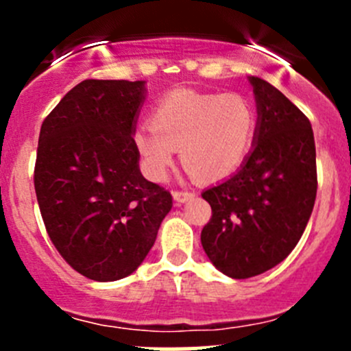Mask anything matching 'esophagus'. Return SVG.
<instances>
[{
	"label": "esophagus",
	"instance_id": "obj_1",
	"mask_svg": "<svg viewBox=\"0 0 351 351\" xmlns=\"http://www.w3.org/2000/svg\"><path fill=\"white\" fill-rule=\"evenodd\" d=\"M195 197V193L192 192H180V190H176V192H173V198H175L176 204H185V202H189L190 198Z\"/></svg>",
	"mask_w": 351,
	"mask_h": 351
}]
</instances>
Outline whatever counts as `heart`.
Listing matches in <instances>:
<instances>
[{"mask_svg": "<svg viewBox=\"0 0 351 351\" xmlns=\"http://www.w3.org/2000/svg\"><path fill=\"white\" fill-rule=\"evenodd\" d=\"M149 125L134 132L147 178L162 182L180 151L183 166L197 180L219 182L244 165L258 119L241 95L175 90L156 105Z\"/></svg>", "mask_w": 351, "mask_h": 351, "instance_id": "heart-1", "label": "heart"}]
</instances>
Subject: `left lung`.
Returning a JSON list of instances; mask_svg holds the SVG:
<instances>
[{
    "label": "left lung",
    "mask_w": 351,
    "mask_h": 351,
    "mask_svg": "<svg viewBox=\"0 0 351 351\" xmlns=\"http://www.w3.org/2000/svg\"><path fill=\"white\" fill-rule=\"evenodd\" d=\"M258 127L238 171L202 197L212 217L202 246L219 271L251 278L277 267L295 247L317 192L316 146L309 119L284 93L250 76Z\"/></svg>",
    "instance_id": "1"
}]
</instances>
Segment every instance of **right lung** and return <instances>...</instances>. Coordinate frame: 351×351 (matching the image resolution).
Listing matches in <instances>:
<instances>
[{"label":"right lung","instance_id":"1","mask_svg":"<svg viewBox=\"0 0 351 351\" xmlns=\"http://www.w3.org/2000/svg\"><path fill=\"white\" fill-rule=\"evenodd\" d=\"M146 81L84 80L45 117L35 161V193L45 229L86 278L113 282L147 256L173 207L147 182L134 144Z\"/></svg>","mask_w":351,"mask_h":351}]
</instances>
